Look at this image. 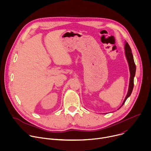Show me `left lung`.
<instances>
[{
	"label": "left lung",
	"instance_id": "8db88e82",
	"mask_svg": "<svg viewBox=\"0 0 151 151\" xmlns=\"http://www.w3.org/2000/svg\"><path fill=\"white\" fill-rule=\"evenodd\" d=\"M125 55H126V57H127V61H128V63L129 64V69H130V83H129L128 91L127 94L122 103V106L125 103L127 98L131 95V94L132 93V91H133V89L134 87V78L135 76L136 70V64H135V63L134 61L133 55L132 52L131 48L126 41L125 42Z\"/></svg>",
	"mask_w": 151,
	"mask_h": 151
}]
</instances>
